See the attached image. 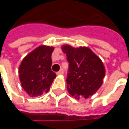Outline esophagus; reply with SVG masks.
Wrapping results in <instances>:
<instances>
[{"instance_id": "1", "label": "esophagus", "mask_w": 129, "mask_h": 129, "mask_svg": "<svg viewBox=\"0 0 129 129\" xmlns=\"http://www.w3.org/2000/svg\"><path fill=\"white\" fill-rule=\"evenodd\" d=\"M64 73V71L63 69H61V70H59V72H57L56 73V75H62V74H63Z\"/></svg>"}]
</instances>
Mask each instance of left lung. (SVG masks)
<instances>
[{
	"label": "left lung",
	"mask_w": 129,
	"mask_h": 129,
	"mask_svg": "<svg viewBox=\"0 0 129 129\" xmlns=\"http://www.w3.org/2000/svg\"><path fill=\"white\" fill-rule=\"evenodd\" d=\"M69 63L67 73V88L72 96L88 98L102 86L105 76L102 61L91 50L86 47L74 48L63 45Z\"/></svg>",
	"instance_id": "left-lung-1"
}]
</instances>
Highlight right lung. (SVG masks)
Masks as SVG:
<instances>
[{
	"instance_id": "right-lung-1",
	"label": "right lung",
	"mask_w": 129,
	"mask_h": 129,
	"mask_svg": "<svg viewBox=\"0 0 129 129\" xmlns=\"http://www.w3.org/2000/svg\"><path fill=\"white\" fill-rule=\"evenodd\" d=\"M54 48L41 45L27 54L19 67L21 86L31 97L48 92L56 74L51 70Z\"/></svg>"
}]
</instances>
